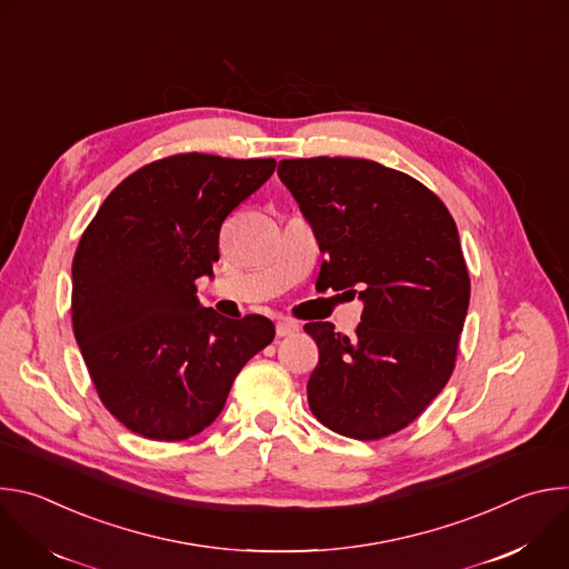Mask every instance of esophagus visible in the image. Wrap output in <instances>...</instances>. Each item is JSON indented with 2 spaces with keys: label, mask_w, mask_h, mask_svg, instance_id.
<instances>
[{
  "label": "esophagus",
  "mask_w": 569,
  "mask_h": 569,
  "mask_svg": "<svg viewBox=\"0 0 569 569\" xmlns=\"http://www.w3.org/2000/svg\"><path fill=\"white\" fill-rule=\"evenodd\" d=\"M299 331V323L292 321V319H281L277 321V336L279 338H288V336H295Z\"/></svg>",
  "instance_id": "1"
}]
</instances>
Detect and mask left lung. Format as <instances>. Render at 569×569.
<instances>
[{
  "instance_id": "left-lung-1",
  "label": "left lung",
  "mask_w": 569,
  "mask_h": 569,
  "mask_svg": "<svg viewBox=\"0 0 569 569\" xmlns=\"http://www.w3.org/2000/svg\"><path fill=\"white\" fill-rule=\"evenodd\" d=\"M277 173L327 257L323 288L358 292L365 303L353 338L331 321L303 327L319 349L310 410L338 435L389 437L455 369L470 299L457 224L428 187L371 159H281Z\"/></svg>"
}]
</instances>
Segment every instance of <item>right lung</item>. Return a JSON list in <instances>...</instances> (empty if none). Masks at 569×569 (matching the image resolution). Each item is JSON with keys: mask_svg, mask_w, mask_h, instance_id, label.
Masks as SVG:
<instances>
[{"mask_svg": "<svg viewBox=\"0 0 569 569\" xmlns=\"http://www.w3.org/2000/svg\"><path fill=\"white\" fill-rule=\"evenodd\" d=\"M274 159L184 152L128 176L80 236L71 323L108 412L134 435L184 441L216 421L233 378L274 340L263 315L198 301L222 220L274 173Z\"/></svg>", "mask_w": 569, "mask_h": 569, "instance_id": "add662e5", "label": "right lung"}]
</instances>
